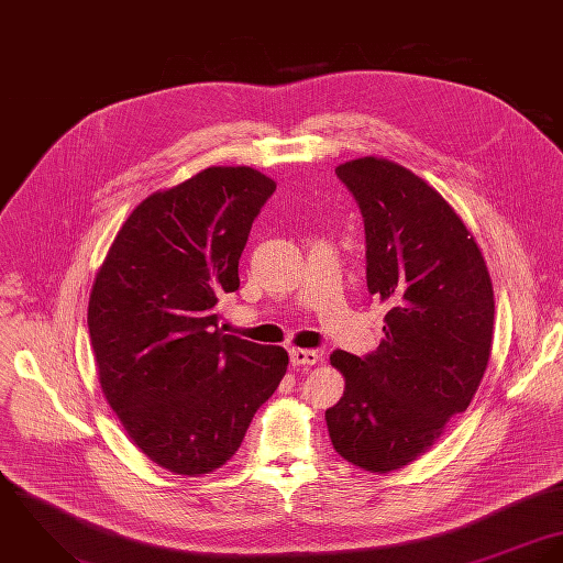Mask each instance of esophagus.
<instances>
[{
  "label": "esophagus",
  "mask_w": 563,
  "mask_h": 563,
  "mask_svg": "<svg viewBox=\"0 0 563 563\" xmlns=\"http://www.w3.org/2000/svg\"><path fill=\"white\" fill-rule=\"evenodd\" d=\"M289 356H291V365L298 367V369L312 367V365H317V361H319V354H317L314 350H291Z\"/></svg>",
  "instance_id": "esophagus-1"
}]
</instances>
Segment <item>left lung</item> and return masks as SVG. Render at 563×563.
Masks as SVG:
<instances>
[{
  "label": "left lung",
  "instance_id": "obj_1",
  "mask_svg": "<svg viewBox=\"0 0 563 563\" xmlns=\"http://www.w3.org/2000/svg\"><path fill=\"white\" fill-rule=\"evenodd\" d=\"M334 173L361 207L367 287L388 312L374 354L330 356L345 390L325 426L343 460L386 475L471 406L493 352L495 291L464 220L412 170L361 157Z\"/></svg>",
  "mask_w": 563,
  "mask_h": 563
}]
</instances>
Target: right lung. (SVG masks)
<instances>
[{
  "mask_svg": "<svg viewBox=\"0 0 563 563\" xmlns=\"http://www.w3.org/2000/svg\"><path fill=\"white\" fill-rule=\"evenodd\" d=\"M276 181L211 166L146 196L106 254L88 300L101 390L157 466L200 477L240 449L287 374L278 345L224 334L216 305L240 289V256Z\"/></svg>",
  "mask_w": 563,
  "mask_h": 563,
  "instance_id": "add662e5",
  "label": "right lung"
}]
</instances>
